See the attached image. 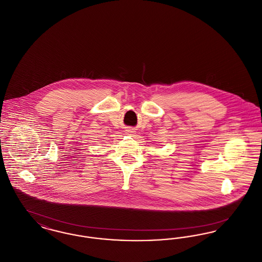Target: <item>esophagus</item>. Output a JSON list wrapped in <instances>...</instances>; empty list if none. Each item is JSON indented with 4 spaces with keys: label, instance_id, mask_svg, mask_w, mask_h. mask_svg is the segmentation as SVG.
Masks as SVG:
<instances>
[{
    "label": "esophagus",
    "instance_id": "esophagus-1",
    "mask_svg": "<svg viewBox=\"0 0 262 262\" xmlns=\"http://www.w3.org/2000/svg\"><path fill=\"white\" fill-rule=\"evenodd\" d=\"M125 133H126L127 135H129V136L135 135V130H134V128H127V129H125Z\"/></svg>",
    "mask_w": 262,
    "mask_h": 262
}]
</instances>
